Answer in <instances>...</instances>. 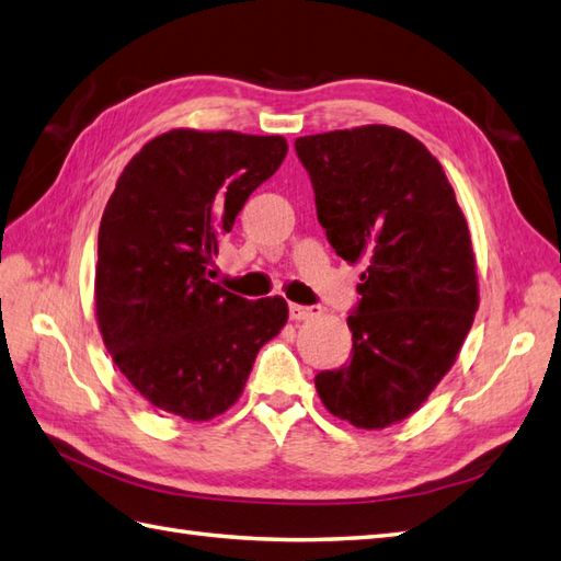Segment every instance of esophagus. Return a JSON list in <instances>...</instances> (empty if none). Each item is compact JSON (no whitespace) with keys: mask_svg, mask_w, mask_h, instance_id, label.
<instances>
[{"mask_svg":"<svg viewBox=\"0 0 561 561\" xmlns=\"http://www.w3.org/2000/svg\"><path fill=\"white\" fill-rule=\"evenodd\" d=\"M289 316L294 322H301V320H310L312 316H318L316 308H308V306H298V304H291L289 306Z\"/></svg>","mask_w":561,"mask_h":561,"instance_id":"esophagus-1","label":"esophagus"}]
</instances>
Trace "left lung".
I'll use <instances>...</instances> for the list:
<instances>
[{
  "mask_svg": "<svg viewBox=\"0 0 561 561\" xmlns=\"http://www.w3.org/2000/svg\"><path fill=\"white\" fill-rule=\"evenodd\" d=\"M328 241L360 272L354 358L316 377L332 415L363 430L409 419L433 394L478 310L468 221L419 138L368 124L296 138Z\"/></svg>",
  "mask_w": 561,
  "mask_h": 561,
  "instance_id": "left-lung-1",
  "label": "left lung"
}]
</instances>
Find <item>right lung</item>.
Masks as SVG:
<instances>
[{
  "label": "right lung",
  "mask_w": 561,
  "mask_h": 561,
  "mask_svg": "<svg viewBox=\"0 0 561 561\" xmlns=\"http://www.w3.org/2000/svg\"><path fill=\"white\" fill-rule=\"evenodd\" d=\"M286 150L282 136L172 128L116 181L98 233L95 318L116 368L154 409L217 419L286 324L282 296L245 301L207 267Z\"/></svg>",
  "instance_id": "obj_1"
}]
</instances>
